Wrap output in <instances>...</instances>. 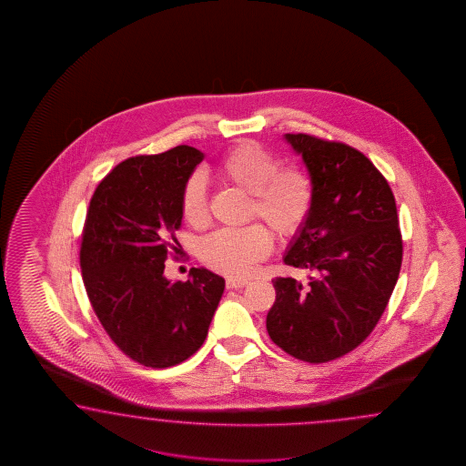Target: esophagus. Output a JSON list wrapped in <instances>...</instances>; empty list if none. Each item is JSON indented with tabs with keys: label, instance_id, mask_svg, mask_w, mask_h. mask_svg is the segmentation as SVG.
<instances>
[{
	"label": "esophagus",
	"instance_id": "obj_1",
	"mask_svg": "<svg viewBox=\"0 0 466 466\" xmlns=\"http://www.w3.org/2000/svg\"><path fill=\"white\" fill-rule=\"evenodd\" d=\"M248 279L245 278H227V288L228 289H237V288L247 287Z\"/></svg>",
	"mask_w": 466,
	"mask_h": 466
}]
</instances>
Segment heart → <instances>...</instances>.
Returning <instances> with one entry per match:
<instances>
[{"label":"heart","mask_w":466,"mask_h":466,"mask_svg":"<svg viewBox=\"0 0 466 466\" xmlns=\"http://www.w3.org/2000/svg\"><path fill=\"white\" fill-rule=\"evenodd\" d=\"M281 167V159L257 141H241L219 159L215 173L223 183L249 193V217L267 221L278 237H293L313 208L315 188L305 169ZM181 215L191 227L208 219L205 185L188 179L181 195ZM271 249V237L263 225L219 229L199 245V257L209 268L231 277H245Z\"/></svg>","instance_id":"1"}]
</instances>
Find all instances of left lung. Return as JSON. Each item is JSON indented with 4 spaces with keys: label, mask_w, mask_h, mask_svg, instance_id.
Returning a JSON list of instances; mask_svg holds the SVG:
<instances>
[{
    "label": "left lung",
    "mask_w": 466,
    "mask_h": 466,
    "mask_svg": "<svg viewBox=\"0 0 466 466\" xmlns=\"http://www.w3.org/2000/svg\"><path fill=\"white\" fill-rule=\"evenodd\" d=\"M285 139L313 181V208L289 243L285 265L308 281L275 278L268 335L288 355L327 363L361 345L377 327L401 268L395 197L358 149L305 133Z\"/></svg>",
    "instance_id": "left-lung-1"
}]
</instances>
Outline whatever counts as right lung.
<instances>
[{"label": "right lung", "instance_id": "obj_1", "mask_svg": "<svg viewBox=\"0 0 466 466\" xmlns=\"http://www.w3.org/2000/svg\"><path fill=\"white\" fill-rule=\"evenodd\" d=\"M203 158L181 145L125 159L89 201L79 248L89 303L115 345L145 367H175L197 353L225 289L207 268H191L188 281L163 275L178 253L183 188Z\"/></svg>", "mask_w": 466, "mask_h": 466}]
</instances>
